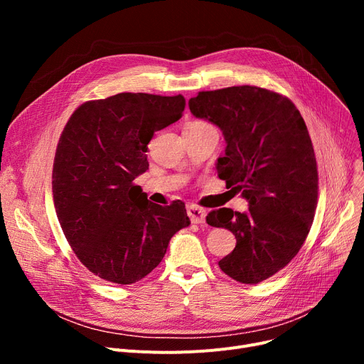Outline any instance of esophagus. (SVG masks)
<instances>
[{"label": "esophagus", "instance_id": "esophagus-1", "mask_svg": "<svg viewBox=\"0 0 364 364\" xmlns=\"http://www.w3.org/2000/svg\"><path fill=\"white\" fill-rule=\"evenodd\" d=\"M187 215L193 224H203L206 218V211L203 208L195 205V203H188L187 205Z\"/></svg>", "mask_w": 364, "mask_h": 364}]
</instances>
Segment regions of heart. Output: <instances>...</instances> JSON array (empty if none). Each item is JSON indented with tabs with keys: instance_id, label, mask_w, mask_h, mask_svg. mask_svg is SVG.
<instances>
[{
	"instance_id": "1",
	"label": "heart",
	"mask_w": 364,
	"mask_h": 364,
	"mask_svg": "<svg viewBox=\"0 0 364 364\" xmlns=\"http://www.w3.org/2000/svg\"><path fill=\"white\" fill-rule=\"evenodd\" d=\"M186 128H190V129H213V131H215V128L209 124V122H206V121H192V122H188L187 124V127Z\"/></svg>"
}]
</instances>
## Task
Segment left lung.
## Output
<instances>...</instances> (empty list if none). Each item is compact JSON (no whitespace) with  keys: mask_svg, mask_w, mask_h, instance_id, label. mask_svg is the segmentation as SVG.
I'll list each match as a JSON object with an SVG mask.
<instances>
[{"mask_svg":"<svg viewBox=\"0 0 364 364\" xmlns=\"http://www.w3.org/2000/svg\"><path fill=\"white\" fill-rule=\"evenodd\" d=\"M188 106L221 128L227 147L218 177L250 202L243 214L221 208L206 215L209 225L236 236L220 269L259 283L292 261L314 220L318 172L307 125L286 95L254 85L199 91Z\"/></svg>","mask_w":364,"mask_h":364,"instance_id":"obj_1","label":"left lung"}]
</instances>
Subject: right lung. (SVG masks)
<instances>
[{
    "label": "right lung",
    "mask_w": 364,
    "mask_h": 364,
    "mask_svg": "<svg viewBox=\"0 0 364 364\" xmlns=\"http://www.w3.org/2000/svg\"><path fill=\"white\" fill-rule=\"evenodd\" d=\"M184 107L181 94L119 92L82 103L62 131L53 164L57 218L75 255L106 282L141 280L190 224L181 200L151 203L134 184L149 169L153 132L177 122Z\"/></svg>",
    "instance_id": "1"
}]
</instances>
